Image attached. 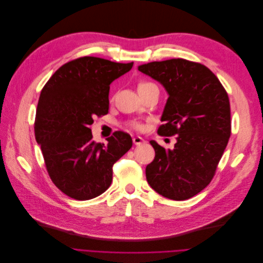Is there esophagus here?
I'll return each instance as SVG.
<instances>
[{
  "instance_id": "1",
  "label": "esophagus",
  "mask_w": 263,
  "mask_h": 263,
  "mask_svg": "<svg viewBox=\"0 0 263 263\" xmlns=\"http://www.w3.org/2000/svg\"><path fill=\"white\" fill-rule=\"evenodd\" d=\"M133 142H134L135 145H140V144L144 143L145 141L141 138V137H134V138H133Z\"/></svg>"
}]
</instances>
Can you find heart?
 <instances>
[{
	"label": "heart",
	"instance_id": "1",
	"mask_svg": "<svg viewBox=\"0 0 263 263\" xmlns=\"http://www.w3.org/2000/svg\"><path fill=\"white\" fill-rule=\"evenodd\" d=\"M148 84H151V83H145V82H141V83L139 84V86H138V89H141V87H143V86H146V85H148ZM133 126H134L135 128H140V125H138V124H133Z\"/></svg>",
	"mask_w": 263,
	"mask_h": 263
}]
</instances>
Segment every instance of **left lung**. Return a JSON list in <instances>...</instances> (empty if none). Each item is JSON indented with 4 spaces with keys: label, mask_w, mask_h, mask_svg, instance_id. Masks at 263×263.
I'll use <instances>...</instances> for the list:
<instances>
[{
    "label": "left lung",
    "mask_w": 263,
    "mask_h": 263,
    "mask_svg": "<svg viewBox=\"0 0 263 263\" xmlns=\"http://www.w3.org/2000/svg\"><path fill=\"white\" fill-rule=\"evenodd\" d=\"M138 70L158 81L168 94L158 133L178 135L173 149L151 140L155 158L145 168L146 181L159 195L186 200L213 179L227 146L230 104L215 74L202 64L183 59L151 62Z\"/></svg>",
    "instance_id": "1"
}]
</instances>
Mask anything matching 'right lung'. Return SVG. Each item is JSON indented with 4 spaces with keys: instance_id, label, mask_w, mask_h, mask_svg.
<instances>
[{
    "instance_id": "add662e5",
    "label": "right lung",
    "mask_w": 263,
    "mask_h": 263,
    "mask_svg": "<svg viewBox=\"0 0 263 263\" xmlns=\"http://www.w3.org/2000/svg\"><path fill=\"white\" fill-rule=\"evenodd\" d=\"M133 65L83 57L61 66L41 92L35 138L50 178L70 198L90 200L105 193L112 167L133 145L123 132L107 144L95 143L90 128L95 116L108 114L110 84Z\"/></svg>"
}]
</instances>
